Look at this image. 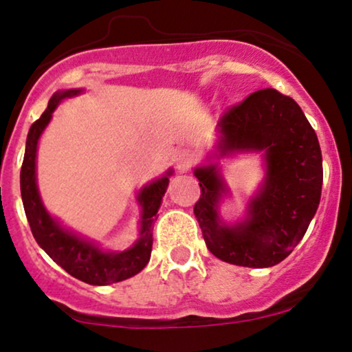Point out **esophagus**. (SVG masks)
<instances>
[{"label": "esophagus", "mask_w": 352, "mask_h": 352, "mask_svg": "<svg viewBox=\"0 0 352 352\" xmlns=\"http://www.w3.org/2000/svg\"><path fill=\"white\" fill-rule=\"evenodd\" d=\"M193 162H195V154L190 149H182L177 152V155H175L177 170H180V172L188 170V168L193 165Z\"/></svg>", "instance_id": "34e87169"}]
</instances>
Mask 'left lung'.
Listing matches in <instances>:
<instances>
[{
  "mask_svg": "<svg viewBox=\"0 0 352 352\" xmlns=\"http://www.w3.org/2000/svg\"><path fill=\"white\" fill-rule=\"evenodd\" d=\"M219 155L265 151L267 177L249 203L248 221L226 226L218 218L224 192L217 167H200L201 195L195 218L213 256L243 267H272L294 251L320 205L323 159L315 129L297 101L274 88L251 93L223 113Z\"/></svg>",
  "mask_w": 352,
  "mask_h": 352,
  "instance_id": "left-lung-1",
  "label": "left lung"
}]
</instances>
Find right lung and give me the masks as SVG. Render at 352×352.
Masks as SVG:
<instances>
[{"instance_id": "1", "label": "right lung", "mask_w": 352, "mask_h": 352, "mask_svg": "<svg viewBox=\"0 0 352 352\" xmlns=\"http://www.w3.org/2000/svg\"><path fill=\"white\" fill-rule=\"evenodd\" d=\"M82 90L58 91L50 98L47 109L32 122L28 133L26 154L21 167V197H23L24 211L31 226L34 239L47 252V256L72 277L78 278L90 285H109V283L126 280L146 267L152 251V230L157 219V210L168 185V175L152 182L139 193V203L142 205V221L139 239L133 248L124 252H103L87 241L77 238L72 232L62 230L42 205L36 185V151L37 141L47 122L52 118V111L63 98L75 96Z\"/></svg>"}]
</instances>
